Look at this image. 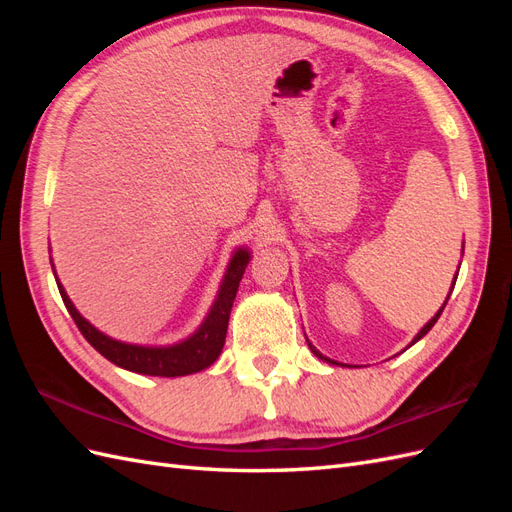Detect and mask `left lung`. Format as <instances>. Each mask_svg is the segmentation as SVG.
Here are the masks:
<instances>
[{"label": "left lung", "mask_w": 512, "mask_h": 512, "mask_svg": "<svg viewBox=\"0 0 512 512\" xmlns=\"http://www.w3.org/2000/svg\"><path fill=\"white\" fill-rule=\"evenodd\" d=\"M461 254H463V250H461ZM455 282H457V277H455V280H453V286H455ZM451 292H453V288H451ZM451 292H448V297H451ZM448 297H446V301H448ZM446 301H444V305H442V307L438 309V314H436V316H433V318H431V320H429V322L425 324V327H423L421 331H418V333H416V337L412 339V344H416V342H418V339H421V337H425V335H427V333L431 331V327H433V324H436V322H438V318H440V314H442V309L446 307ZM412 344H410V346H412ZM307 346H309V350H312V352H314V354L318 356V359H322V361H327V363H331V365H342V363H337V361H331V359H327V356H322V354H320V352H318V350H316V348L312 346V342H309V339H307Z\"/></svg>", "instance_id": "left-lung-1"}]
</instances>
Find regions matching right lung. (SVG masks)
Wrapping results in <instances>:
<instances>
[{
    "label": "right lung",
    "instance_id": "add662e5",
    "mask_svg": "<svg viewBox=\"0 0 512 512\" xmlns=\"http://www.w3.org/2000/svg\"><path fill=\"white\" fill-rule=\"evenodd\" d=\"M247 262H250V252H247L245 247H239L228 262V269L224 273L218 297H215L207 318L188 339H183V342L173 346H138V344L117 342V339L104 335L94 327V324L87 322L79 314V309L72 305L64 286L59 284L57 275L55 280H57L61 299H64V305L68 307L76 327H79L83 337L104 356V359L115 363L117 367L136 371V374L177 378V376H188V374H196V371H203L220 356L226 342V329H228L232 301L237 297L239 282L245 273Z\"/></svg>",
    "mask_w": 512,
    "mask_h": 512
}]
</instances>
